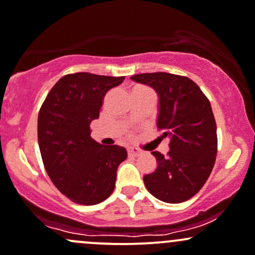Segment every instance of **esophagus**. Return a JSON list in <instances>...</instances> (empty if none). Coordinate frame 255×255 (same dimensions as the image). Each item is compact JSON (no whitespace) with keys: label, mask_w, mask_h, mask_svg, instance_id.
Segmentation results:
<instances>
[{"label":"esophagus","mask_w":255,"mask_h":255,"mask_svg":"<svg viewBox=\"0 0 255 255\" xmlns=\"http://www.w3.org/2000/svg\"><path fill=\"white\" fill-rule=\"evenodd\" d=\"M139 154H140V151H139L138 149H135V148L128 149V155H129V156H138Z\"/></svg>","instance_id":"1"}]
</instances>
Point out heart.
<instances>
[{
	"mask_svg": "<svg viewBox=\"0 0 255 255\" xmlns=\"http://www.w3.org/2000/svg\"><path fill=\"white\" fill-rule=\"evenodd\" d=\"M133 90H144V92H150V90H148L146 88H144V87H135Z\"/></svg>",
	"mask_w": 255,
	"mask_h": 255,
	"instance_id": "b5f03b06",
	"label": "heart"
}]
</instances>
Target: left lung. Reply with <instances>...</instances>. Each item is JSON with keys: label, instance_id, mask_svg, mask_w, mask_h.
<instances>
[{"label": "left lung", "instance_id": "1", "mask_svg": "<svg viewBox=\"0 0 255 255\" xmlns=\"http://www.w3.org/2000/svg\"><path fill=\"white\" fill-rule=\"evenodd\" d=\"M149 85L159 96L156 126L170 139V151H152L157 166L143 177L146 189L165 203L191 199L204 186L218 152L216 122L210 101L187 77L156 72L130 77Z\"/></svg>", "mask_w": 255, "mask_h": 255}]
</instances>
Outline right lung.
<instances>
[{
    "label": "right lung",
    "mask_w": 255,
    "mask_h": 255,
    "mask_svg": "<svg viewBox=\"0 0 255 255\" xmlns=\"http://www.w3.org/2000/svg\"><path fill=\"white\" fill-rule=\"evenodd\" d=\"M125 77L67 74L47 94L37 117V139L45 170L57 189L77 204L94 205L111 195L117 168L127 157L120 145L90 136L104 96Z\"/></svg>",
    "instance_id": "add662e5"
}]
</instances>
